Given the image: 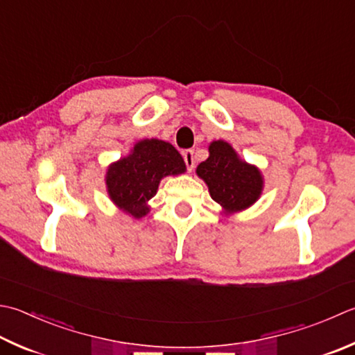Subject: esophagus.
I'll return each mask as SVG.
<instances>
[{
  "label": "esophagus",
  "mask_w": 355,
  "mask_h": 355,
  "mask_svg": "<svg viewBox=\"0 0 355 355\" xmlns=\"http://www.w3.org/2000/svg\"><path fill=\"white\" fill-rule=\"evenodd\" d=\"M183 158H184L187 171L189 172L193 171V168H196V152H193L192 149H187L183 152Z\"/></svg>",
  "instance_id": "obj_1"
}]
</instances>
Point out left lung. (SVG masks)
<instances>
[{
	"label": "left lung",
	"instance_id": "8db88e82",
	"mask_svg": "<svg viewBox=\"0 0 355 355\" xmlns=\"http://www.w3.org/2000/svg\"><path fill=\"white\" fill-rule=\"evenodd\" d=\"M197 173L209 187L212 200L227 212L246 209L261 193L260 171L241 162L226 141L211 143L209 158L198 164Z\"/></svg>",
	"mask_w": 355,
	"mask_h": 355
}]
</instances>
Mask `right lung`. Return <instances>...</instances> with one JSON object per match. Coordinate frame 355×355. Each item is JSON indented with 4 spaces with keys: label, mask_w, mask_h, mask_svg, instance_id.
<instances>
[{
    "label": "right lung",
    "mask_w": 355,
    "mask_h": 355,
    "mask_svg": "<svg viewBox=\"0 0 355 355\" xmlns=\"http://www.w3.org/2000/svg\"><path fill=\"white\" fill-rule=\"evenodd\" d=\"M186 171L182 155L172 144L162 140H143L134 152L109 166L107 192L120 209L141 218L149 212L148 201L155 196L159 180Z\"/></svg>",
    "instance_id": "1"
}]
</instances>
